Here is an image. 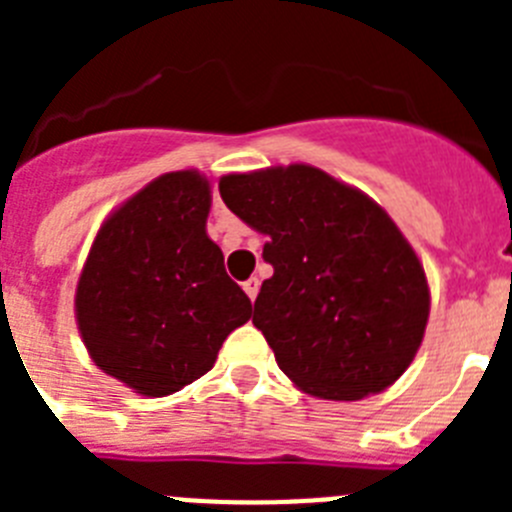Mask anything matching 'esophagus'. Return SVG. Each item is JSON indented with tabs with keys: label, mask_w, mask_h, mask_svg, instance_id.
Here are the masks:
<instances>
[{
	"label": "esophagus",
	"mask_w": 512,
	"mask_h": 512,
	"mask_svg": "<svg viewBox=\"0 0 512 512\" xmlns=\"http://www.w3.org/2000/svg\"><path fill=\"white\" fill-rule=\"evenodd\" d=\"M243 292H246V295L251 297V302L256 300V295H259V279H256V277L246 279V282H243Z\"/></svg>",
	"instance_id": "1"
}]
</instances>
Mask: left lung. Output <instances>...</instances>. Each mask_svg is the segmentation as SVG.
Here are the masks:
<instances>
[{
    "instance_id": "left-lung-1",
    "label": "left lung",
    "mask_w": 512,
    "mask_h": 512,
    "mask_svg": "<svg viewBox=\"0 0 512 512\" xmlns=\"http://www.w3.org/2000/svg\"><path fill=\"white\" fill-rule=\"evenodd\" d=\"M230 212L264 233L274 266L253 305L279 369L323 400H361L402 377L423 341L431 292L392 217L307 164L220 179Z\"/></svg>"
}]
</instances>
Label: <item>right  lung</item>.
<instances>
[{
    "label": "right lung",
    "mask_w": 512,
    "mask_h": 512,
    "mask_svg": "<svg viewBox=\"0 0 512 512\" xmlns=\"http://www.w3.org/2000/svg\"><path fill=\"white\" fill-rule=\"evenodd\" d=\"M210 200L200 171L158 176L104 220L81 269V341L138 395L164 397L200 379L251 318V300L207 235Z\"/></svg>",
    "instance_id": "obj_1"
}]
</instances>
